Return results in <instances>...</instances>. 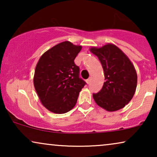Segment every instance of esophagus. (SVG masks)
I'll return each instance as SVG.
<instances>
[{"label": "esophagus", "instance_id": "34e87169", "mask_svg": "<svg viewBox=\"0 0 157 157\" xmlns=\"http://www.w3.org/2000/svg\"><path fill=\"white\" fill-rule=\"evenodd\" d=\"M90 81H91V78H88V79H87V80H86V83H88V84H89V83H90Z\"/></svg>", "mask_w": 157, "mask_h": 157}]
</instances>
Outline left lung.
<instances>
[{
	"instance_id": "1",
	"label": "left lung",
	"mask_w": 157,
	"mask_h": 157,
	"mask_svg": "<svg viewBox=\"0 0 157 157\" xmlns=\"http://www.w3.org/2000/svg\"><path fill=\"white\" fill-rule=\"evenodd\" d=\"M90 51L98 58L104 72L103 87L93 94L96 104L108 111L124 108L136 91L137 74L127 56L112 44L102 47H91Z\"/></svg>"
}]
</instances>
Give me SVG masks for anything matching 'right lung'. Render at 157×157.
I'll return each mask as SVG.
<instances>
[{
    "instance_id": "add662e5",
    "label": "right lung",
    "mask_w": 157,
    "mask_h": 157,
    "mask_svg": "<svg viewBox=\"0 0 157 157\" xmlns=\"http://www.w3.org/2000/svg\"><path fill=\"white\" fill-rule=\"evenodd\" d=\"M82 48L63 41L48 49L36 64L33 84L45 108L55 113H64L74 108L86 82L79 78L74 59Z\"/></svg>"
}]
</instances>
